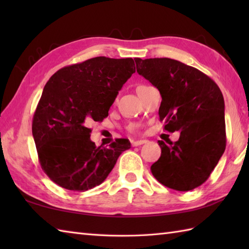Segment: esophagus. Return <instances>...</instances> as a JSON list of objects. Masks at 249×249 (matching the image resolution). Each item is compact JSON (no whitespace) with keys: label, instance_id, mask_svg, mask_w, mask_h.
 Masks as SVG:
<instances>
[{"label":"esophagus","instance_id":"1","mask_svg":"<svg viewBox=\"0 0 249 249\" xmlns=\"http://www.w3.org/2000/svg\"><path fill=\"white\" fill-rule=\"evenodd\" d=\"M144 143H146V140H136V141L131 142V144H133V146H139V145L144 144Z\"/></svg>","mask_w":249,"mask_h":249}]
</instances>
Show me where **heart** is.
Instances as JSON below:
<instances>
[{
    "mask_svg": "<svg viewBox=\"0 0 249 249\" xmlns=\"http://www.w3.org/2000/svg\"><path fill=\"white\" fill-rule=\"evenodd\" d=\"M141 87H143V86H141Z\"/></svg>",
    "mask_w": 249,
    "mask_h": 249,
    "instance_id": "1",
    "label": "heart"
}]
</instances>
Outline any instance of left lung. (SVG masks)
Segmentation results:
<instances>
[{
  "mask_svg": "<svg viewBox=\"0 0 249 249\" xmlns=\"http://www.w3.org/2000/svg\"><path fill=\"white\" fill-rule=\"evenodd\" d=\"M137 72L160 93L165 129L181 130L178 141H158L161 155L151 166L165 186L188 192L203 184L226 149L225 102L212 79L192 66L168 59H135Z\"/></svg>",
  "mask_w": 249,
  "mask_h": 249,
  "instance_id": "8db88e82",
  "label": "left lung"
}]
</instances>
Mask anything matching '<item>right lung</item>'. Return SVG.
<instances>
[{
  "instance_id": "right-lung-1",
  "label": "right lung",
  "mask_w": 249,
  "mask_h": 249,
  "mask_svg": "<svg viewBox=\"0 0 249 249\" xmlns=\"http://www.w3.org/2000/svg\"><path fill=\"white\" fill-rule=\"evenodd\" d=\"M136 71L131 57L97 56L57 71L46 83L33 116L32 133L40 166L52 182L73 192L102 184L128 139L108 147L89 139L92 121H103L123 84Z\"/></svg>"
}]
</instances>
